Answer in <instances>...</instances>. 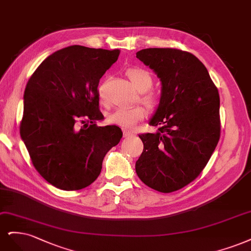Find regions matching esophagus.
I'll use <instances>...</instances> for the list:
<instances>
[{"label":"esophagus","instance_id":"34e87169","mask_svg":"<svg viewBox=\"0 0 251 251\" xmlns=\"http://www.w3.org/2000/svg\"><path fill=\"white\" fill-rule=\"evenodd\" d=\"M123 134H124V136H125V137H128V136H132V135H133V133H132L131 131H127V130H124Z\"/></svg>","mask_w":251,"mask_h":251}]
</instances>
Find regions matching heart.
Wrapping results in <instances>:
<instances>
[{
  "label": "heart",
  "mask_w": 251,
  "mask_h": 251,
  "mask_svg": "<svg viewBox=\"0 0 251 251\" xmlns=\"http://www.w3.org/2000/svg\"><path fill=\"white\" fill-rule=\"evenodd\" d=\"M126 75L139 93H146L153 84V79L150 73L142 68L129 69L126 72ZM142 101L152 108L155 107L158 103L156 96L151 93L145 95ZM145 116H146V112L141 106H134L128 109H116L107 116V122L124 129H132L137 123L144 120Z\"/></svg>",
  "instance_id": "1"
}]
</instances>
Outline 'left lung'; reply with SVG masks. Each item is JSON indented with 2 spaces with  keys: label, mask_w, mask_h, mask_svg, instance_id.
<instances>
[{
  "label": "left lung",
  "mask_w": 251,
  "mask_h": 251,
  "mask_svg": "<svg viewBox=\"0 0 251 251\" xmlns=\"http://www.w3.org/2000/svg\"><path fill=\"white\" fill-rule=\"evenodd\" d=\"M159 78L160 99L135 163L140 179L163 193L179 190L201 173L220 137V98L204 64L189 52L149 48L136 53Z\"/></svg>",
  "instance_id": "left-lung-1"
}]
</instances>
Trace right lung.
<instances>
[{
  "label": "right lung",
  "mask_w": 251,
  "mask_h": 251,
  "mask_svg": "<svg viewBox=\"0 0 251 251\" xmlns=\"http://www.w3.org/2000/svg\"><path fill=\"white\" fill-rule=\"evenodd\" d=\"M119 55L118 49L70 46L48 56L29 79L21 137L38 173L56 188L93 183L123 135L118 126L95 124L103 118L99 81Z\"/></svg>",
  "instance_id": "right-lung-1"
}]
</instances>
